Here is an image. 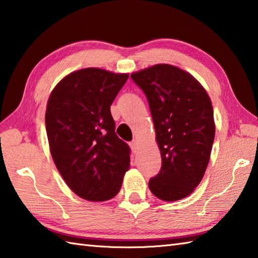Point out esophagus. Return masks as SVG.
I'll return each instance as SVG.
<instances>
[{"label":"esophagus","mask_w":258,"mask_h":258,"mask_svg":"<svg viewBox=\"0 0 258 258\" xmlns=\"http://www.w3.org/2000/svg\"><path fill=\"white\" fill-rule=\"evenodd\" d=\"M130 145H131V149L133 150L134 153L138 152V150H139V143L136 142V141H133V142H131Z\"/></svg>","instance_id":"34e87169"}]
</instances>
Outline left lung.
Wrapping results in <instances>:
<instances>
[{
  "instance_id": "obj_1",
  "label": "left lung",
  "mask_w": 258,
  "mask_h": 258,
  "mask_svg": "<svg viewBox=\"0 0 258 258\" xmlns=\"http://www.w3.org/2000/svg\"><path fill=\"white\" fill-rule=\"evenodd\" d=\"M148 98L162 166L149 181L155 197L183 199L203 180L215 139L214 110L198 80L171 64L131 75Z\"/></svg>"
}]
</instances>
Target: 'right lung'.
<instances>
[{"label": "right lung", "mask_w": 258, "mask_h": 258, "mask_svg": "<svg viewBox=\"0 0 258 258\" xmlns=\"http://www.w3.org/2000/svg\"><path fill=\"white\" fill-rule=\"evenodd\" d=\"M127 78L86 68L66 76L49 97L45 130L53 162L69 188L86 200L112 199L130 168L131 149L116 135L110 114Z\"/></svg>", "instance_id": "obj_1"}]
</instances>
